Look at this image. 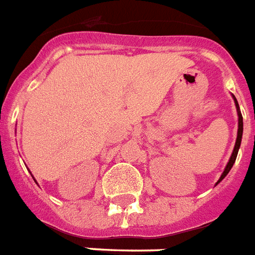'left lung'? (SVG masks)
I'll return each instance as SVG.
<instances>
[{
	"mask_svg": "<svg viewBox=\"0 0 255 255\" xmlns=\"http://www.w3.org/2000/svg\"><path fill=\"white\" fill-rule=\"evenodd\" d=\"M234 99V102H236V107H237V112H238V132H237V140H236V145H234V149H233V153H231L230 159H229V163L226 164V168L223 171V174L221 175V178L217 182V184L221 182V180L229 174V171L231 170V167L233 164L236 163V159H237V155H238V149L241 147V141H242V132H244V120H242V115H241V111H240V106H238V102H237V99L233 96Z\"/></svg>",
	"mask_w": 255,
	"mask_h": 255,
	"instance_id": "1",
	"label": "left lung"
}]
</instances>
